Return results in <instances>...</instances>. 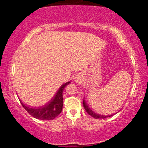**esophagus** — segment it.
<instances>
[{
	"label": "esophagus",
	"instance_id": "esophagus-1",
	"mask_svg": "<svg viewBox=\"0 0 148 148\" xmlns=\"http://www.w3.org/2000/svg\"><path fill=\"white\" fill-rule=\"evenodd\" d=\"M74 79H76V80H75V81H76V82H77V78H74Z\"/></svg>",
	"mask_w": 148,
	"mask_h": 148
}]
</instances>
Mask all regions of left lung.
Returning <instances> with one entry per match:
<instances>
[{
    "label": "left lung",
    "instance_id": "obj_1",
    "mask_svg": "<svg viewBox=\"0 0 148 148\" xmlns=\"http://www.w3.org/2000/svg\"><path fill=\"white\" fill-rule=\"evenodd\" d=\"M83 105H84L85 110H86V111L87 112V114H89L90 116H91L92 117H94V118H95V119H104V118H106V117H111L114 115V114H112V115H108V116H104V115L97 114V112H94L93 110L91 109V108H89V105L87 104L86 101L85 99H84V101H83Z\"/></svg>",
    "mask_w": 148,
    "mask_h": 148
}]
</instances>
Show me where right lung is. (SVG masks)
<instances>
[{"mask_svg": "<svg viewBox=\"0 0 148 148\" xmlns=\"http://www.w3.org/2000/svg\"><path fill=\"white\" fill-rule=\"evenodd\" d=\"M70 83L71 82L69 81L62 84L57 90L56 93L54 95L51 99L43 106L31 107L25 104L20 99L19 101L21 102L22 106L27 110V112L34 118L46 120V121L47 120H52L61 114L62 109V105H63L62 104L63 103L62 92H63L65 87Z\"/></svg>", "mask_w": 148, "mask_h": 148, "instance_id": "1", "label": "right lung"}]
</instances>
